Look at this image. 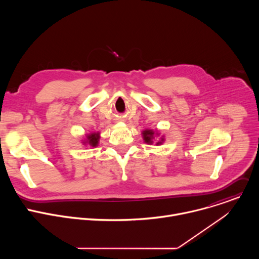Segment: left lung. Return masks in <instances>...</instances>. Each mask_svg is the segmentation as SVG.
<instances>
[{
  "label": "left lung",
  "instance_id": "8db88e82",
  "mask_svg": "<svg viewBox=\"0 0 259 259\" xmlns=\"http://www.w3.org/2000/svg\"><path fill=\"white\" fill-rule=\"evenodd\" d=\"M142 135H143V140L146 142V143H153V139H154V135H155V132L153 131V130H144L143 132H142ZM163 138H161V140L160 141H158L157 142V144H161L162 142H163Z\"/></svg>",
  "mask_w": 259,
  "mask_h": 259
}]
</instances>
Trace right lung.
Instances as JSON below:
<instances>
[{"instance_id": "add662e5", "label": "right lung", "mask_w": 259, "mask_h": 259, "mask_svg": "<svg viewBox=\"0 0 259 259\" xmlns=\"http://www.w3.org/2000/svg\"><path fill=\"white\" fill-rule=\"evenodd\" d=\"M99 138H100L99 137V133H91V134L87 135V140L84 143H88L89 145L95 147L98 144Z\"/></svg>"}]
</instances>
